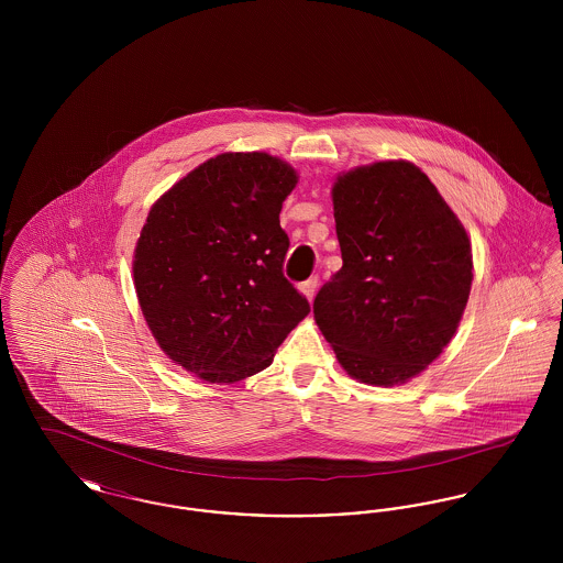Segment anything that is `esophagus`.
Listing matches in <instances>:
<instances>
[{"instance_id":"1","label":"esophagus","mask_w":563,"mask_h":563,"mask_svg":"<svg viewBox=\"0 0 563 563\" xmlns=\"http://www.w3.org/2000/svg\"><path fill=\"white\" fill-rule=\"evenodd\" d=\"M299 289H301V294L306 295V297L312 301V297H314L317 289H319V276H312V278L303 280Z\"/></svg>"}]
</instances>
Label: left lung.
Instances as JSON below:
<instances>
[{
  "instance_id": "8db88e82",
  "label": "left lung",
  "mask_w": 563,
  "mask_h": 563,
  "mask_svg": "<svg viewBox=\"0 0 563 563\" xmlns=\"http://www.w3.org/2000/svg\"><path fill=\"white\" fill-rule=\"evenodd\" d=\"M333 217L344 266L314 297L317 324L352 377L402 384L455 333L473 283L468 236L411 162L338 177Z\"/></svg>"
}]
</instances>
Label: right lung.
I'll return each mask as SVG.
<instances>
[{
	"label": "right lung",
	"mask_w": 563,
	"mask_h": 563,
	"mask_svg": "<svg viewBox=\"0 0 563 563\" xmlns=\"http://www.w3.org/2000/svg\"><path fill=\"white\" fill-rule=\"evenodd\" d=\"M297 184L262 152L200 164L152 207L134 289L161 349L207 382L266 369L310 303L285 278L280 209Z\"/></svg>",
	"instance_id": "add662e5"
}]
</instances>
